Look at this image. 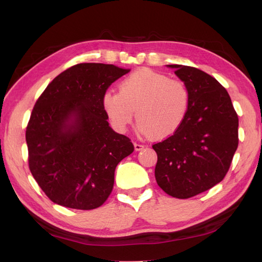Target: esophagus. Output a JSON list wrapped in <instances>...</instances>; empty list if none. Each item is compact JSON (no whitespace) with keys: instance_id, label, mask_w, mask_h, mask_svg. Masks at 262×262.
I'll return each instance as SVG.
<instances>
[{"instance_id":"esophagus-1","label":"esophagus","mask_w":262,"mask_h":262,"mask_svg":"<svg viewBox=\"0 0 262 262\" xmlns=\"http://www.w3.org/2000/svg\"><path fill=\"white\" fill-rule=\"evenodd\" d=\"M145 146L143 144H139V143H134V149L136 150H142Z\"/></svg>"}]
</instances>
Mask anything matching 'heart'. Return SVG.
I'll list each match as a JSON object with an SVG mask.
<instances>
[{"label": "heart", "instance_id": "obj_1", "mask_svg": "<svg viewBox=\"0 0 262 262\" xmlns=\"http://www.w3.org/2000/svg\"><path fill=\"white\" fill-rule=\"evenodd\" d=\"M102 107L110 122L123 131L134 117L139 130L155 140L171 137L184 123L189 108V91L177 80L140 69L119 85V93L107 92Z\"/></svg>", "mask_w": 262, "mask_h": 262}]
</instances>
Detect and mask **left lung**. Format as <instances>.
Listing matches in <instances>:
<instances>
[{
  "mask_svg": "<svg viewBox=\"0 0 262 262\" xmlns=\"http://www.w3.org/2000/svg\"><path fill=\"white\" fill-rule=\"evenodd\" d=\"M189 91L184 123L153 145L155 178L164 191L188 199L223 180L238 146V117L227 91L203 71L168 64Z\"/></svg>",
  "mask_w": 262,
  "mask_h": 262,
  "instance_id": "obj_1",
  "label": "left lung"
}]
</instances>
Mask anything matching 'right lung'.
I'll list each match as a JSON object with an SVG mask.
<instances>
[{
    "label": "right lung",
    "mask_w": 262,
    "mask_h": 262,
    "mask_svg": "<svg viewBox=\"0 0 262 262\" xmlns=\"http://www.w3.org/2000/svg\"><path fill=\"white\" fill-rule=\"evenodd\" d=\"M128 72L80 63L59 74L38 98L26 129L28 163L52 202L93 210L112 193L117 165L134 146L109 126L102 97Z\"/></svg>",
    "instance_id": "right-lung-1"
}]
</instances>
